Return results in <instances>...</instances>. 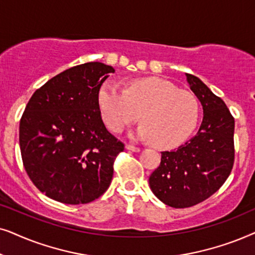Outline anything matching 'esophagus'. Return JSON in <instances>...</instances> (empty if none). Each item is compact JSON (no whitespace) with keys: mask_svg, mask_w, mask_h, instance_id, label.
Wrapping results in <instances>:
<instances>
[{"mask_svg":"<svg viewBox=\"0 0 255 255\" xmlns=\"http://www.w3.org/2000/svg\"><path fill=\"white\" fill-rule=\"evenodd\" d=\"M126 149H127V150L134 151V152H138V151H140V148L135 147V145H131V144H126Z\"/></svg>","mask_w":255,"mask_h":255,"instance_id":"34e87169","label":"esophagus"}]
</instances>
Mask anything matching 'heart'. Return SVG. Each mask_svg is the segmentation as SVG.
I'll return each mask as SVG.
<instances>
[{"label": "heart", "instance_id": "b5f03b06", "mask_svg": "<svg viewBox=\"0 0 255 255\" xmlns=\"http://www.w3.org/2000/svg\"><path fill=\"white\" fill-rule=\"evenodd\" d=\"M98 101L107 127L120 133L140 119L143 121L131 136L152 141L158 148H174L195 130L199 117L196 98L157 77L131 80L126 90L107 80Z\"/></svg>", "mask_w": 255, "mask_h": 255}]
</instances>
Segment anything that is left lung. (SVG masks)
Here are the masks:
<instances>
[{
	"instance_id": "obj_1",
	"label": "left lung",
	"mask_w": 255,
	"mask_h": 255,
	"mask_svg": "<svg viewBox=\"0 0 255 255\" xmlns=\"http://www.w3.org/2000/svg\"><path fill=\"white\" fill-rule=\"evenodd\" d=\"M185 76L202 104V125L176 150L162 151L161 164L149 177L152 193L175 209L196 205L213 195L230 176L234 161V119L229 108L198 77Z\"/></svg>"
}]
</instances>
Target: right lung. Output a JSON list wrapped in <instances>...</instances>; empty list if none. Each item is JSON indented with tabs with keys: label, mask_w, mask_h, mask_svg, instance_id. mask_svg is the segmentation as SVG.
Wrapping results in <instances>:
<instances>
[{
	"label": "right lung",
	"mask_w": 255,
	"mask_h": 255,
	"mask_svg": "<svg viewBox=\"0 0 255 255\" xmlns=\"http://www.w3.org/2000/svg\"><path fill=\"white\" fill-rule=\"evenodd\" d=\"M115 70L90 62L63 71L32 94L19 122V147L29 177L45 196L86 204L106 191L124 144L105 127L98 101Z\"/></svg>",
	"instance_id": "obj_1"
}]
</instances>
